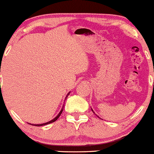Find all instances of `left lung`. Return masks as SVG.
I'll return each instance as SVG.
<instances>
[{
    "label": "left lung",
    "instance_id": "1",
    "mask_svg": "<svg viewBox=\"0 0 154 154\" xmlns=\"http://www.w3.org/2000/svg\"><path fill=\"white\" fill-rule=\"evenodd\" d=\"M92 111H93V110H92Z\"/></svg>",
    "mask_w": 154,
    "mask_h": 154
}]
</instances>
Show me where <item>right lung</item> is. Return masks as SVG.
Returning a JSON list of instances; mask_svg holds the SVG:
<instances>
[{
  "label": "right lung",
  "instance_id": "add662e5",
  "mask_svg": "<svg viewBox=\"0 0 154 154\" xmlns=\"http://www.w3.org/2000/svg\"><path fill=\"white\" fill-rule=\"evenodd\" d=\"M69 93H70V92L69 93H68V94H67V95H69ZM67 95H66V98H67ZM63 107H62V109H61V110L60 111V112H59V114H58L57 116H56V117L54 118V119H53L52 120H51V121H49V122H46V123H43V124H39V125H34V126H37V127H40V126H43V125H48V124H50V123H52V122H54L55 121H56V120H57L58 119H59V117L60 116V115H61V113H62V111H63ZM29 125H30V124H29Z\"/></svg>",
  "mask_w": 154,
  "mask_h": 154
}]
</instances>
